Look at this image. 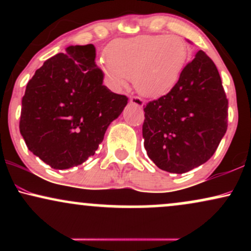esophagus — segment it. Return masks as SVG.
Masks as SVG:
<instances>
[{"instance_id": "esophagus-1", "label": "esophagus", "mask_w": 251, "mask_h": 251, "mask_svg": "<svg viewBox=\"0 0 251 251\" xmlns=\"http://www.w3.org/2000/svg\"><path fill=\"white\" fill-rule=\"evenodd\" d=\"M129 102L133 103V105H135L137 107H140V108H142L144 106V101L142 99H140L139 97H131V99H129Z\"/></svg>"}]
</instances>
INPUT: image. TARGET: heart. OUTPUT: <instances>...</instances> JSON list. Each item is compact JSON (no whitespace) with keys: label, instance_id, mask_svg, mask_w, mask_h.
Instances as JSON below:
<instances>
[{"label":"heart","instance_id":"obj_1","mask_svg":"<svg viewBox=\"0 0 251 251\" xmlns=\"http://www.w3.org/2000/svg\"><path fill=\"white\" fill-rule=\"evenodd\" d=\"M188 56V45L179 36L139 35L111 43L100 67L113 88L133 79L142 96L159 98L179 81Z\"/></svg>","mask_w":251,"mask_h":251}]
</instances>
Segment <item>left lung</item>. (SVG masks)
I'll list each match as a JSON object with an SVG mask.
<instances>
[{"instance_id":"left-lung-1","label":"left lung","mask_w":251,"mask_h":251,"mask_svg":"<svg viewBox=\"0 0 251 251\" xmlns=\"http://www.w3.org/2000/svg\"><path fill=\"white\" fill-rule=\"evenodd\" d=\"M144 112V146L158 168L184 174L208 162L227 128V99L214 61L197 51L177 85Z\"/></svg>"}]
</instances>
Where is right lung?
I'll use <instances>...</instances> for the list:
<instances>
[{"label":"right lung","mask_w":251,"mask_h":251,"mask_svg":"<svg viewBox=\"0 0 251 251\" xmlns=\"http://www.w3.org/2000/svg\"><path fill=\"white\" fill-rule=\"evenodd\" d=\"M93 45L70 46L41 66L22 98L20 132L30 152L53 169L80 165L96 153L128 98L102 85Z\"/></svg>","instance_id":"add662e5"}]
</instances>
